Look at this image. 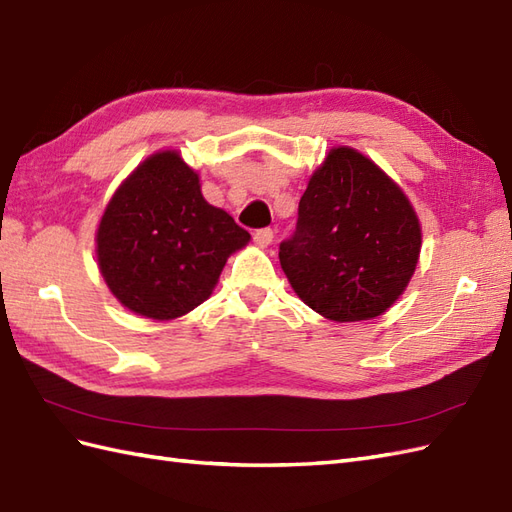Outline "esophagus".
<instances>
[{"label":"esophagus","instance_id":"1","mask_svg":"<svg viewBox=\"0 0 512 512\" xmlns=\"http://www.w3.org/2000/svg\"><path fill=\"white\" fill-rule=\"evenodd\" d=\"M253 240L257 246H270L274 240V231L272 229H257L253 233Z\"/></svg>","mask_w":512,"mask_h":512}]
</instances>
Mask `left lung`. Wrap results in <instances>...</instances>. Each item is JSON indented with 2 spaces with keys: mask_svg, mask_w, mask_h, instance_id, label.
<instances>
[{
  "mask_svg": "<svg viewBox=\"0 0 512 512\" xmlns=\"http://www.w3.org/2000/svg\"><path fill=\"white\" fill-rule=\"evenodd\" d=\"M419 248L422 229L406 194L368 157L337 147L300 196L279 261L305 305L335 322H359L396 303Z\"/></svg>",
  "mask_w": 512,
  "mask_h": 512,
  "instance_id": "8db88e82",
  "label": "left lung"
}]
</instances>
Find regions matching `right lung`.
Instances as JSON below:
<instances>
[{"label": "right lung", "instance_id": "obj_1", "mask_svg": "<svg viewBox=\"0 0 512 512\" xmlns=\"http://www.w3.org/2000/svg\"><path fill=\"white\" fill-rule=\"evenodd\" d=\"M248 240L203 199L199 175L179 153L160 151L114 192L97 229V261L123 307L175 320L209 298L227 257Z\"/></svg>", "mask_w": 512, "mask_h": 512}]
</instances>
